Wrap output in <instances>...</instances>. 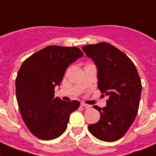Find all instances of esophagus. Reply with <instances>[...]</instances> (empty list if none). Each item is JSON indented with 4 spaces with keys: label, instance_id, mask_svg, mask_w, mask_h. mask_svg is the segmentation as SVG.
I'll list each match as a JSON object with an SVG mask.
<instances>
[{
    "label": "esophagus",
    "instance_id": "esophagus-1",
    "mask_svg": "<svg viewBox=\"0 0 156 156\" xmlns=\"http://www.w3.org/2000/svg\"><path fill=\"white\" fill-rule=\"evenodd\" d=\"M80 105H81V106H83V107H84V108H89L91 107V106L89 105L85 104V103H83V102H81Z\"/></svg>",
    "mask_w": 156,
    "mask_h": 156
}]
</instances>
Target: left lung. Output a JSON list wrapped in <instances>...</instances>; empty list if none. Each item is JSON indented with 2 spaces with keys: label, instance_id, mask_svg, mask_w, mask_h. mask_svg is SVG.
<instances>
[{
  "label": "left lung",
  "instance_id": "8db88e82",
  "mask_svg": "<svg viewBox=\"0 0 156 156\" xmlns=\"http://www.w3.org/2000/svg\"><path fill=\"white\" fill-rule=\"evenodd\" d=\"M98 68V86L108 96L107 105L100 108V119L90 124V133L99 140L112 142L127 132L138 112L141 81L136 66L126 54L108 43L82 47Z\"/></svg>",
  "mask_w": 156,
  "mask_h": 156
}]
</instances>
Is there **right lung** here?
I'll list each match as a JSON object with an SVG mask.
<instances>
[{
	"label": "right lung",
	"mask_w": 156,
	"mask_h": 156,
	"mask_svg": "<svg viewBox=\"0 0 156 156\" xmlns=\"http://www.w3.org/2000/svg\"><path fill=\"white\" fill-rule=\"evenodd\" d=\"M83 53L76 47L48 46L23 62L16 79V98L22 118L34 136L52 140L67 128L78 101H65L55 97L66 68Z\"/></svg>",
	"instance_id": "1"
}]
</instances>
